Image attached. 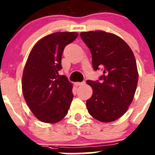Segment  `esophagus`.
<instances>
[{
  "mask_svg": "<svg viewBox=\"0 0 155 155\" xmlns=\"http://www.w3.org/2000/svg\"><path fill=\"white\" fill-rule=\"evenodd\" d=\"M85 82H76L75 83V85H76V86H79V85H84Z\"/></svg>",
  "mask_w": 155,
  "mask_h": 155,
  "instance_id": "obj_1",
  "label": "esophagus"
}]
</instances>
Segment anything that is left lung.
<instances>
[{"mask_svg": "<svg viewBox=\"0 0 155 155\" xmlns=\"http://www.w3.org/2000/svg\"><path fill=\"white\" fill-rule=\"evenodd\" d=\"M90 49L94 70H103L99 80H87L93 94L87 100L89 114L101 122H111L127 112L138 83L137 62L130 46L118 36L103 31L82 32Z\"/></svg>", "mask_w": 155, "mask_h": 155, "instance_id": "left-lung-1", "label": "left lung"}]
</instances>
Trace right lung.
Listing matches in <instances>:
<instances>
[{"instance_id": "add662e5", "label": "right lung", "mask_w": 155, "mask_h": 155, "mask_svg": "<svg viewBox=\"0 0 155 155\" xmlns=\"http://www.w3.org/2000/svg\"><path fill=\"white\" fill-rule=\"evenodd\" d=\"M78 37L76 32H56L39 40L30 52L22 75V92L40 121L56 123L67 115L73 98V85L61 70L64 49Z\"/></svg>"}]
</instances>
